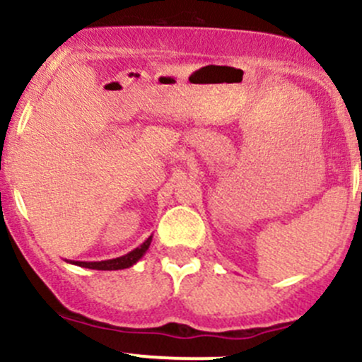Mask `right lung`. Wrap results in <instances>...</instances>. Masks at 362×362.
<instances>
[{
	"mask_svg": "<svg viewBox=\"0 0 362 362\" xmlns=\"http://www.w3.org/2000/svg\"><path fill=\"white\" fill-rule=\"evenodd\" d=\"M150 243H152V235H148L147 239H145L144 243H141L140 246L135 247L133 251H129V253L123 255V257H117V258H112V259H103V262H71L73 265H78V267H83V269H92V270H123V269H129V267H133L135 263L144 257L145 253H147Z\"/></svg>",
	"mask_w": 362,
	"mask_h": 362,
	"instance_id": "right-lung-1",
	"label": "right lung"
}]
</instances>
